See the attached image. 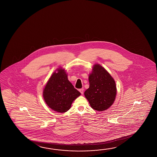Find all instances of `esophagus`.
Returning a JSON list of instances; mask_svg holds the SVG:
<instances>
[{
    "label": "esophagus",
    "mask_w": 157,
    "mask_h": 157,
    "mask_svg": "<svg viewBox=\"0 0 157 157\" xmlns=\"http://www.w3.org/2000/svg\"><path fill=\"white\" fill-rule=\"evenodd\" d=\"M84 89L83 88H82V89H80L79 90V91H80V93H81L82 94H83V93H84Z\"/></svg>",
    "instance_id": "34e87169"
}]
</instances>
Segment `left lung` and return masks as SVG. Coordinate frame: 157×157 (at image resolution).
Returning a JSON list of instances; mask_svg holds the SVG:
<instances>
[{"mask_svg": "<svg viewBox=\"0 0 157 157\" xmlns=\"http://www.w3.org/2000/svg\"><path fill=\"white\" fill-rule=\"evenodd\" d=\"M89 87L84 93L91 108L105 111L113 105L116 98L117 87L113 78L100 64H95L89 75Z\"/></svg>", "mask_w": 157, "mask_h": 157, "instance_id": "left-lung-1", "label": "left lung"}]
</instances>
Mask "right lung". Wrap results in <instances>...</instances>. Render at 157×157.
<instances>
[{"instance_id": "right-lung-1", "label": "right lung", "mask_w": 157, "mask_h": 157, "mask_svg": "<svg viewBox=\"0 0 157 157\" xmlns=\"http://www.w3.org/2000/svg\"><path fill=\"white\" fill-rule=\"evenodd\" d=\"M64 69L59 67L49 78L44 87L43 96L49 108L59 113H64L81 94L68 79Z\"/></svg>"}]
</instances>
